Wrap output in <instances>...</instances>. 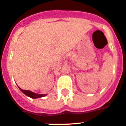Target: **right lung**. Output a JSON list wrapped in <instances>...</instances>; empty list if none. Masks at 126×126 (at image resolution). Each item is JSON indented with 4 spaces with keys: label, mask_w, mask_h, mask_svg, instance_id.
Masks as SVG:
<instances>
[{
    "label": "right lung",
    "mask_w": 126,
    "mask_h": 126,
    "mask_svg": "<svg viewBox=\"0 0 126 126\" xmlns=\"http://www.w3.org/2000/svg\"><path fill=\"white\" fill-rule=\"evenodd\" d=\"M18 88L20 89L22 92L25 95H26L27 96H29V97L32 98H33V99H35V98H42L44 97V96H46L47 94H36V93H34L33 92H32L30 91H25V90H22V89H20L19 86Z\"/></svg>",
    "instance_id": "obj_1"
}]
</instances>
